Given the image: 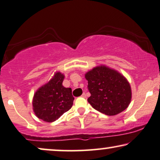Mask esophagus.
<instances>
[{
  "label": "esophagus",
  "mask_w": 160,
  "mask_h": 160,
  "mask_svg": "<svg viewBox=\"0 0 160 160\" xmlns=\"http://www.w3.org/2000/svg\"><path fill=\"white\" fill-rule=\"evenodd\" d=\"M81 97H83V98H86V93H82V94Z\"/></svg>",
  "instance_id": "34e87169"
}]
</instances>
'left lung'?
Returning a JSON list of instances; mask_svg holds the SVG:
<instances>
[{
  "label": "left lung",
  "mask_w": 160,
  "mask_h": 160,
  "mask_svg": "<svg viewBox=\"0 0 160 160\" xmlns=\"http://www.w3.org/2000/svg\"><path fill=\"white\" fill-rule=\"evenodd\" d=\"M91 97L88 102L98 111L115 116L126 110L132 99V89L127 78L117 70L100 65L85 74Z\"/></svg>",
  "instance_id": "1"
}]
</instances>
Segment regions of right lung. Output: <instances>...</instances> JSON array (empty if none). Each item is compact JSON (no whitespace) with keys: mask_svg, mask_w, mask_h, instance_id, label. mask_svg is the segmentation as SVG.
Returning <instances> with one entry per match:
<instances>
[{"mask_svg":"<svg viewBox=\"0 0 160 160\" xmlns=\"http://www.w3.org/2000/svg\"><path fill=\"white\" fill-rule=\"evenodd\" d=\"M64 77L60 72H55L52 78L34 93L32 102L33 112L45 122L57 120L73 105L72 88L62 85Z\"/></svg>","mask_w":160,"mask_h":160,"instance_id":"obj_1","label":"right lung"}]
</instances>
